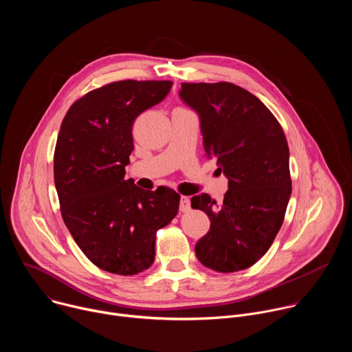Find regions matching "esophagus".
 Wrapping results in <instances>:
<instances>
[{
	"instance_id": "obj_1",
	"label": "esophagus",
	"mask_w": 352,
	"mask_h": 352,
	"mask_svg": "<svg viewBox=\"0 0 352 352\" xmlns=\"http://www.w3.org/2000/svg\"><path fill=\"white\" fill-rule=\"evenodd\" d=\"M190 209V199L188 196H181L179 200V210L181 212H188Z\"/></svg>"
}]
</instances>
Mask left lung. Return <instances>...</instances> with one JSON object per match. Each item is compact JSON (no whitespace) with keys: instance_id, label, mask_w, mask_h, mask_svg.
<instances>
[{"instance_id":"obj_1","label":"left lung","mask_w":352,"mask_h":352,"mask_svg":"<svg viewBox=\"0 0 352 352\" xmlns=\"http://www.w3.org/2000/svg\"><path fill=\"white\" fill-rule=\"evenodd\" d=\"M179 97L199 117L208 159L216 157L228 179L221 205L208 193L190 199L210 220L196 258L220 273L248 269L273 243L291 196L285 135L261 100L236 85L181 83Z\"/></svg>"}]
</instances>
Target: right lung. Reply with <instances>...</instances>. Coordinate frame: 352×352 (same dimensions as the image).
Instances as JSON below:
<instances>
[{
	"instance_id": "obj_1",
	"label": "right lung",
	"mask_w": 352,
	"mask_h": 352,
	"mask_svg": "<svg viewBox=\"0 0 352 352\" xmlns=\"http://www.w3.org/2000/svg\"><path fill=\"white\" fill-rule=\"evenodd\" d=\"M170 80H120L89 91L68 110L54 153L65 226L82 252L106 272L133 276L155 262L156 231L178 213L179 195L125 179L132 125L170 93Z\"/></svg>"
}]
</instances>
